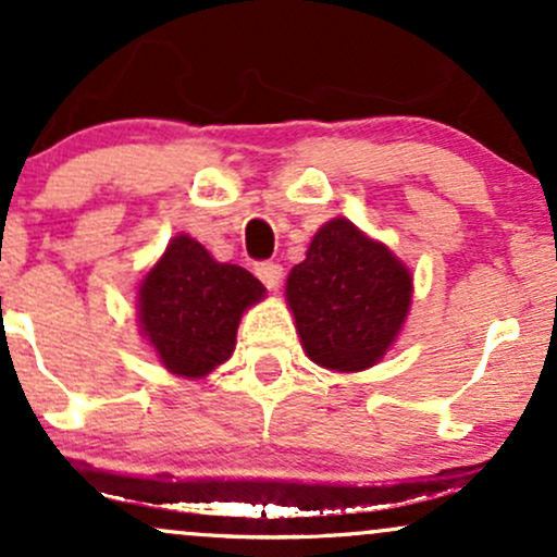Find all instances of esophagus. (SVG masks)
Returning a JSON list of instances; mask_svg holds the SVG:
<instances>
[{
  "instance_id": "34e87169",
  "label": "esophagus",
  "mask_w": 557,
  "mask_h": 557,
  "mask_svg": "<svg viewBox=\"0 0 557 557\" xmlns=\"http://www.w3.org/2000/svg\"><path fill=\"white\" fill-rule=\"evenodd\" d=\"M257 274L259 280L264 283L270 290H274V287H280V283H283V267L274 264V261H264V264L257 267Z\"/></svg>"
}]
</instances>
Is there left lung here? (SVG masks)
<instances>
[{
  "label": "left lung",
  "instance_id": "1",
  "mask_svg": "<svg viewBox=\"0 0 557 557\" xmlns=\"http://www.w3.org/2000/svg\"><path fill=\"white\" fill-rule=\"evenodd\" d=\"M285 300L304 354L330 372L354 374L380 363L398 341L413 274L385 243L332 216L287 274Z\"/></svg>",
  "mask_w": 557,
  "mask_h": 557
}]
</instances>
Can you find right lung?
<instances>
[{
  "label": "right lung",
  "mask_w": 557,
  "mask_h": 557,
  "mask_svg": "<svg viewBox=\"0 0 557 557\" xmlns=\"http://www.w3.org/2000/svg\"><path fill=\"white\" fill-rule=\"evenodd\" d=\"M264 293L251 272L216 261L196 238L181 233L138 283L140 337L170 374L203 380L233 356L243 311Z\"/></svg>",
  "instance_id": "add662e5"
}]
</instances>
